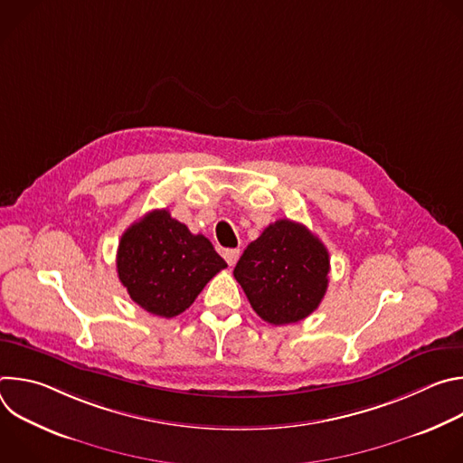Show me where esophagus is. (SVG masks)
<instances>
[{"label":"esophagus","mask_w":463,"mask_h":463,"mask_svg":"<svg viewBox=\"0 0 463 463\" xmlns=\"http://www.w3.org/2000/svg\"><path fill=\"white\" fill-rule=\"evenodd\" d=\"M223 256H225V260H227L229 266L232 268L234 263L238 261V258H240V250H238V249H227V250L223 252Z\"/></svg>","instance_id":"obj_1"}]
</instances>
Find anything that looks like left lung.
Segmentation results:
<instances>
[{
	"label": "left lung",
	"instance_id": "1",
	"mask_svg": "<svg viewBox=\"0 0 463 463\" xmlns=\"http://www.w3.org/2000/svg\"><path fill=\"white\" fill-rule=\"evenodd\" d=\"M329 254L302 223L279 220L247 245L234 279L252 309L269 324L284 326L311 315L327 289Z\"/></svg>",
	"mask_w": 463,
	"mask_h": 463
}]
</instances>
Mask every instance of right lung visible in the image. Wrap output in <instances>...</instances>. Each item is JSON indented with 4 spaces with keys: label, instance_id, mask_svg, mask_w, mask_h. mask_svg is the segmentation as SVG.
Wrapping results in <instances>:
<instances>
[{
    "label": "right lung",
    "instance_id": "add662e5",
    "mask_svg": "<svg viewBox=\"0 0 463 463\" xmlns=\"http://www.w3.org/2000/svg\"><path fill=\"white\" fill-rule=\"evenodd\" d=\"M227 268L209 238L192 234L166 209L129 225L117 249V273L129 298L172 318L192 306L207 282Z\"/></svg>",
    "mask_w": 463,
    "mask_h": 463
}]
</instances>
